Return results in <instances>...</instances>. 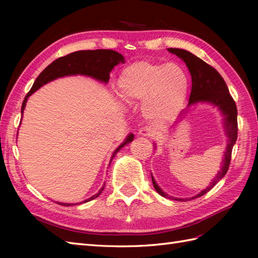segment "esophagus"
Returning a JSON list of instances; mask_svg holds the SVG:
<instances>
[{
	"mask_svg": "<svg viewBox=\"0 0 258 258\" xmlns=\"http://www.w3.org/2000/svg\"><path fill=\"white\" fill-rule=\"evenodd\" d=\"M139 133H140V135L144 136V138H152V136L155 135L154 131H153L151 127H147V126H146V127H142L139 131Z\"/></svg>",
	"mask_w": 258,
	"mask_h": 258,
	"instance_id": "obj_1",
	"label": "esophagus"
}]
</instances>
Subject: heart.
Masks as SVG:
<instances>
[{"mask_svg":"<svg viewBox=\"0 0 258 258\" xmlns=\"http://www.w3.org/2000/svg\"><path fill=\"white\" fill-rule=\"evenodd\" d=\"M118 90L130 103L144 101L143 111L152 124H164L176 117L183 108L188 76L178 64L139 61L122 71Z\"/></svg>","mask_w":258,"mask_h":258,"instance_id":"b5f03b06","label":"heart"}]
</instances>
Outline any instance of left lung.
<instances>
[{
	"instance_id": "left-lung-1",
	"label": "left lung",
	"mask_w": 258,
	"mask_h": 258,
	"mask_svg": "<svg viewBox=\"0 0 258 258\" xmlns=\"http://www.w3.org/2000/svg\"><path fill=\"white\" fill-rule=\"evenodd\" d=\"M168 52H171L175 54V55H177L179 58H182L185 62L186 67L188 68V71L190 73L191 90L187 106L189 107L200 102L211 103L213 105L217 106L221 109L224 116H225L224 117V127H225V134L228 138L226 152L225 154H224L223 166L221 168V171L218 172L216 177L213 179L211 185L207 186L204 190H202L201 193L197 194L196 196L190 197V199H176V197L168 196L160 188V186L156 184L154 177L152 176V182L153 185H154V188L161 196L175 201L185 202L188 200L197 199V197L206 194L207 191H210L227 173L229 164H231L233 146L237 140V107L232 95L229 94L228 87L225 83V81H224L221 74L213 67H211L210 64H207L200 57L195 56L194 54H191L190 52L182 50V48H168ZM183 114L184 113L180 114V116H183Z\"/></svg>"
}]
</instances>
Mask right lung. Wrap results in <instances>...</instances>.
<instances>
[{"label":"right lung","instance_id":"add662e5","mask_svg":"<svg viewBox=\"0 0 258 258\" xmlns=\"http://www.w3.org/2000/svg\"><path fill=\"white\" fill-rule=\"evenodd\" d=\"M119 63H125V59L122 54H119L118 52H115L113 50L78 51V52L68 54V55L65 56L58 57L57 59H55V61L48 65L47 68L43 70V72L36 78L34 84L32 86V89L30 90L29 93H27L23 103H22V108H21L22 115H23V111L25 108L29 96L40 89L41 86L48 83V82L58 78H63V76L81 74V75L91 76L93 79L104 82V83H107L109 80V73H111V71L113 70L115 65H117ZM133 140H134V135L130 134L123 143L114 151L111 161H109V164H111L115 154H116V153L122 149L124 145L131 143ZM103 189H104V186L100 190H98V193L90 197L89 200L84 201V203L96 199V197L102 193ZM57 204L63 205V206L73 205V204H69V203H57Z\"/></svg>","mask_w":258,"mask_h":258}]
</instances>
